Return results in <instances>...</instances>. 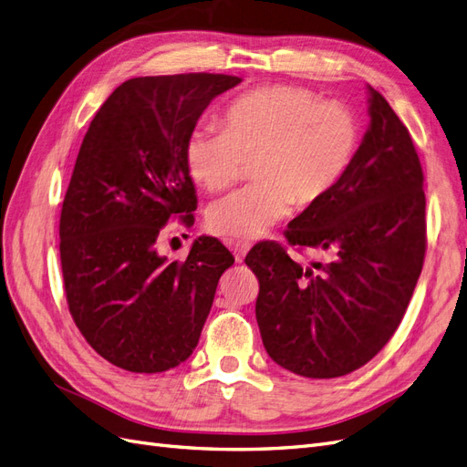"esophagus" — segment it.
Segmentation results:
<instances>
[{
	"label": "esophagus",
	"mask_w": 467,
	"mask_h": 467,
	"mask_svg": "<svg viewBox=\"0 0 467 467\" xmlns=\"http://www.w3.org/2000/svg\"><path fill=\"white\" fill-rule=\"evenodd\" d=\"M249 249H251V245H249L247 242H234V244H232V251H234V255H235V261H237V263H244V259H245Z\"/></svg>",
	"instance_id": "34e87169"
}]
</instances>
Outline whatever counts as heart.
Returning <instances> with one entry per match:
<instances>
[{
    "instance_id": "obj_1",
    "label": "heart",
    "mask_w": 467,
    "mask_h": 467,
    "mask_svg": "<svg viewBox=\"0 0 467 467\" xmlns=\"http://www.w3.org/2000/svg\"><path fill=\"white\" fill-rule=\"evenodd\" d=\"M222 132L194 130L185 160L196 185L232 189L253 163L255 185L237 191L208 212V228L230 239H257L290 206L312 208L338 187L360 146L355 112L321 101L314 91L268 86L235 97L222 115Z\"/></svg>"
}]
</instances>
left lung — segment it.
I'll return each instance as SVG.
<instances>
[{
    "mask_svg": "<svg viewBox=\"0 0 467 467\" xmlns=\"http://www.w3.org/2000/svg\"><path fill=\"white\" fill-rule=\"evenodd\" d=\"M370 124L345 179L286 230L290 245L327 251L302 266L278 244L245 257L259 278L255 316L278 366L338 378L372 360L400 327L427 247L422 169L413 140L368 86Z\"/></svg>",
    "mask_w": 467,
    "mask_h": 467,
    "instance_id": "1",
    "label": "left lung"
}]
</instances>
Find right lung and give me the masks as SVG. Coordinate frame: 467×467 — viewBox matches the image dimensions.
I'll return each mask as SVG.
<instances>
[{"label":"right lung","instance_id":"add662e5","mask_svg":"<svg viewBox=\"0 0 467 467\" xmlns=\"http://www.w3.org/2000/svg\"><path fill=\"white\" fill-rule=\"evenodd\" d=\"M237 83L223 74L132 78L83 138L60 216L66 300L86 341L122 370L185 362L234 265L216 237L194 239L185 263H169L155 244L175 216L194 222L187 140L212 99Z\"/></svg>","mask_w":467,"mask_h":467}]
</instances>
